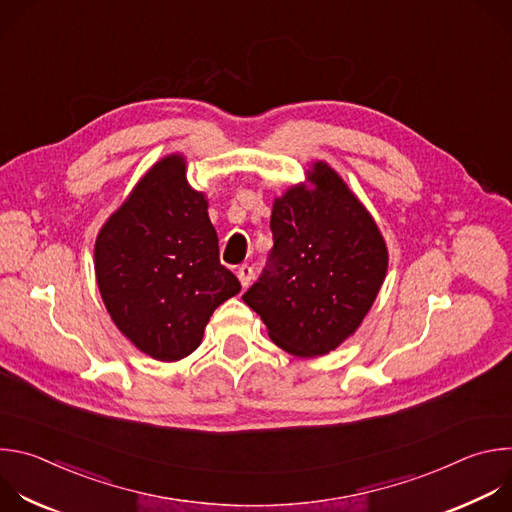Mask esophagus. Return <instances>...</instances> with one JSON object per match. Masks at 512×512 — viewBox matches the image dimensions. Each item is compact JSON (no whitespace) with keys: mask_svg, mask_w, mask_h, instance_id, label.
Listing matches in <instances>:
<instances>
[{"mask_svg":"<svg viewBox=\"0 0 512 512\" xmlns=\"http://www.w3.org/2000/svg\"><path fill=\"white\" fill-rule=\"evenodd\" d=\"M237 277H239L241 285H243V287H247V285H249V281H251V277H253V267H251V265H247V263H243V265L237 269Z\"/></svg>","mask_w":512,"mask_h":512,"instance_id":"34e87169","label":"esophagus"}]
</instances>
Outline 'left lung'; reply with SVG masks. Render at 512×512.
I'll list each match as a JSON object with an SVG mask.
<instances>
[{"label": "left lung", "mask_w": 512, "mask_h": 512, "mask_svg": "<svg viewBox=\"0 0 512 512\" xmlns=\"http://www.w3.org/2000/svg\"><path fill=\"white\" fill-rule=\"evenodd\" d=\"M271 212L273 249L243 302L271 340L296 356H322L360 326L387 273V247L340 176L322 162Z\"/></svg>", "instance_id": "1"}]
</instances>
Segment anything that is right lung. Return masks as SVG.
Returning a JSON list of instances; mask_svg holds the SVG:
<instances>
[{
    "instance_id": "add662e5",
    "label": "right lung",
    "mask_w": 512,
    "mask_h": 512,
    "mask_svg": "<svg viewBox=\"0 0 512 512\" xmlns=\"http://www.w3.org/2000/svg\"><path fill=\"white\" fill-rule=\"evenodd\" d=\"M204 194L170 156L141 178L101 229L95 271L117 328L145 354L172 362L198 348L212 312L239 279L218 259Z\"/></svg>"
}]
</instances>
